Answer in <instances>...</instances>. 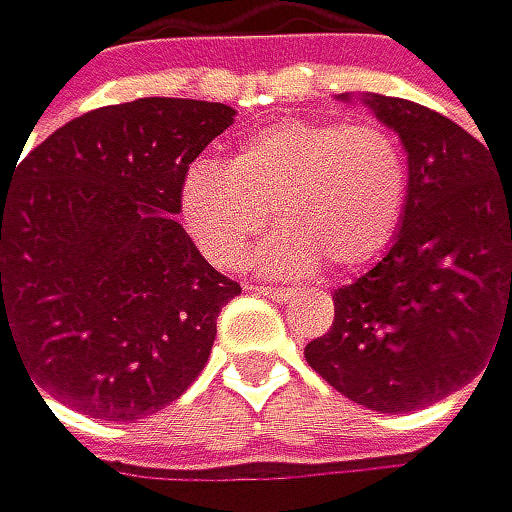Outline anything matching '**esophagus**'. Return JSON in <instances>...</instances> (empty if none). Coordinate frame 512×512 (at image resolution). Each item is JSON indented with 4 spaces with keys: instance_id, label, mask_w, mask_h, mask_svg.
<instances>
[{
    "instance_id": "34e87169",
    "label": "esophagus",
    "mask_w": 512,
    "mask_h": 512,
    "mask_svg": "<svg viewBox=\"0 0 512 512\" xmlns=\"http://www.w3.org/2000/svg\"><path fill=\"white\" fill-rule=\"evenodd\" d=\"M250 291H259V294H266L272 300H288L291 297L288 288H272V285H250Z\"/></svg>"
}]
</instances>
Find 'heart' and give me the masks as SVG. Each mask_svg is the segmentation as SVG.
Masks as SVG:
<instances>
[{
	"label": "heart",
	"mask_w": 512,
	"mask_h": 512,
	"mask_svg": "<svg viewBox=\"0 0 512 512\" xmlns=\"http://www.w3.org/2000/svg\"><path fill=\"white\" fill-rule=\"evenodd\" d=\"M408 205V161L380 123L278 120L243 139L231 161L189 167L180 215L189 237L221 269H237L266 231L259 269L307 275L319 259L361 269L399 234Z\"/></svg>",
	"instance_id": "1"
}]
</instances>
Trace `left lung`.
I'll return each instance as SVG.
<instances>
[{"label": "left lung", "mask_w": 512, "mask_h": 512, "mask_svg": "<svg viewBox=\"0 0 512 512\" xmlns=\"http://www.w3.org/2000/svg\"><path fill=\"white\" fill-rule=\"evenodd\" d=\"M364 100L408 151L405 218L377 266L335 291L332 329L304 358L351 402L396 415L472 383L512 335V177L443 113Z\"/></svg>", "instance_id": "obj_1"}]
</instances>
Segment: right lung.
<instances>
[{"label":"right lung","instance_id":"add662e5","mask_svg":"<svg viewBox=\"0 0 512 512\" xmlns=\"http://www.w3.org/2000/svg\"><path fill=\"white\" fill-rule=\"evenodd\" d=\"M231 123L224 104L139 97L75 116L0 180V354L62 405L139 421L202 373L240 285L173 218Z\"/></svg>","mask_w":512,"mask_h":512}]
</instances>
